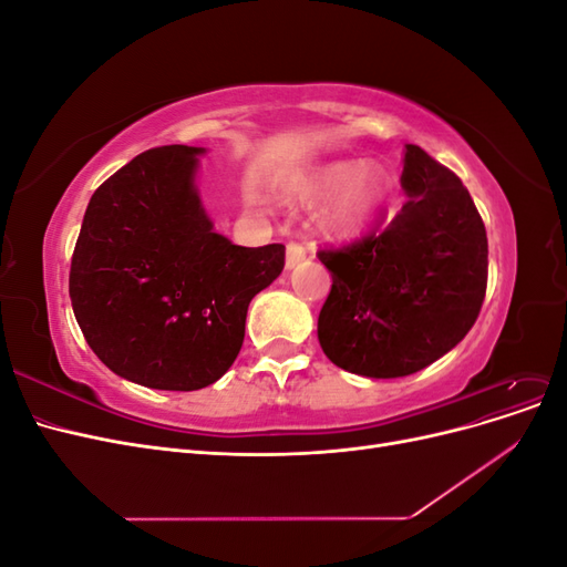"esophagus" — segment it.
Listing matches in <instances>:
<instances>
[{"mask_svg": "<svg viewBox=\"0 0 567 567\" xmlns=\"http://www.w3.org/2000/svg\"><path fill=\"white\" fill-rule=\"evenodd\" d=\"M305 257H307V248H305L302 244L290 241V244L286 246V267H288V269L298 267V265L305 260Z\"/></svg>", "mask_w": 567, "mask_h": 567, "instance_id": "esophagus-1", "label": "esophagus"}]
</instances>
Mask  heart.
<instances>
[{
	"label": "heart",
	"instance_id": "obj_1",
	"mask_svg": "<svg viewBox=\"0 0 567 567\" xmlns=\"http://www.w3.org/2000/svg\"><path fill=\"white\" fill-rule=\"evenodd\" d=\"M321 213V225L329 231H357L375 217L385 200V184L379 175L362 173L354 163H333L323 167L300 188V200L315 205L331 198Z\"/></svg>",
	"mask_w": 567,
	"mask_h": 567
}]
</instances>
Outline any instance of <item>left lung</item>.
Listing matches in <instances>:
<instances>
[{
	"label": "left lung",
	"instance_id": "obj_1",
	"mask_svg": "<svg viewBox=\"0 0 567 567\" xmlns=\"http://www.w3.org/2000/svg\"><path fill=\"white\" fill-rule=\"evenodd\" d=\"M409 200L383 231L319 250L331 271L317 336L340 369L400 379L437 362L466 338L487 290V231L468 188L404 146Z\"/></svg>",
	"mask_w": 567,
	"mask_h": 567
}]
</instances>
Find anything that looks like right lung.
I'll list each match as a JSON object with an SVG mask.
<instances>
[{
    "instance_id": "obj_1",
    "label": "right lung",
    "mask_w": 567,
    "mask_h": 567,
    "mask_svg": "<svg viewBox=\"0 0 567 567\" xmlns=\"http://www.w3.org/2000/svg\"><path fill=\"white\" fill-rule=\"evenodd\" d=\"M198 146L144 151L101 184L82 219L71 279L87 346L120 379L200 390L229 371L250 300L284 269L286 248L234 246L196 188Z\"/></svg>"
}]
</instances>
